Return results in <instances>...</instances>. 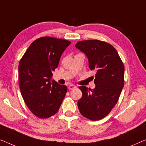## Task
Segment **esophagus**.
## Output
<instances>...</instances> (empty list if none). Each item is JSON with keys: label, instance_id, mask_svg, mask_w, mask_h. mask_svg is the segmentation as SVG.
Instances as JSON below:
<instances>
[{"label": "esophagus", "instance_id": "esophagus-1", "mask_svg": "<svg viewBox=\"0 0 146 146\" xmlns=\"http://www.w3.org/2000/svg\"><path fill=\"white\" fill-rule=\"evenodd\" d=\"M68 88L69 90H72L74 88H76V86L74 85V84H69L68 86Z\"/></svg>", "mask_w": 146, "mask_h": 146}]
</instances>
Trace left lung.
Here are the masks:
<instances>
[{"instance_id":"left-lung-1","label":"left lung","mask_w":146,"mask_h":146,"mask_svg":"<svg viewBox=\"0 0 146 146\" xmlns=\"http://www.w3.org/2000/svg\"><path fill=\"white\" fill-rule=\"evenodd\" d=\"M75 46L87 56L90 69L96 72L94 88L79 87L82 96L78 107L83 116L99 120L110 112L118 100L123 88L124 66L116 50L105 42L82 40Z\"/></svg>"}]
</instances>
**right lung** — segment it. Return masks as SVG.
Returning <instances> with one entry per match:
<instances>
[{"label": "right lung", "mask_w": 146, "mask_h": 146, "mask_svg": "<svg viewBox=\"0 0 146 146\" xmlns=\"http://www.w3.org/2000/svg\"><path fill=\"white\" fill-rule=\"evenodd\" d=\"M70 44L66 40L38 38L30 45L19 66L20 90L26 104L36 116L47 118L58 111L67 87L52 80L64 51Z\"/></svg>", "instance_id": "add662e5"}]
</instances>
